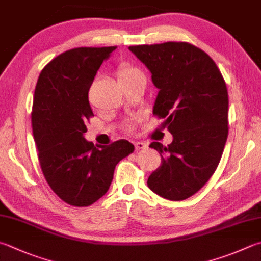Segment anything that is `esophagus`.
<instances>
[{"mask_svg": "<svg viewBox=\"0 0 261 261\" xmlns=\"http://www.w3.org/2000/svg\"><path fill=\"white\" fill-rule=\"evenodd\" d=\"M134 146L136 150H142V149H145L146 143H144V142H141V141H136V142H134Z\"/></svg>", "mask_w": 261, "mask_h": 261, "instance_id": "obj_1", "label": "esophagus"}]
</instances>
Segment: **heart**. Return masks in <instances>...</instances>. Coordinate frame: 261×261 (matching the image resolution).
<instances>
[{"label":"heart","mask_w":261,"mask_h":261,"mask_svg":"<svg viewBox=\"0 0 261 261\" xmlns=\"http://www.w3.org/2000/svg\"><path fill=\"white\" fill-rule=\"evenodd\" d=\"M134 71H136L134 68H132L128 65H121L119 68H118L117 70V80L120 81V80H124L127 76H129L130 73H133Z\"/></svg>","instance_id":"b5f03b06"}]
</instances>
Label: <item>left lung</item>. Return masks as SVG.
<instances>
[{
    "label": "left lung",
    "mask_w": 261,
    "mask_h": 261,
    "mask_svg": "<svg viewBox=\"0 0 261 261\" xmlns=\"http://www.w3.org/2000/svg\"><path fill=\"white\" fill-rule=\"evenodd\" d=\"M152 73L158 88L153 115L173 142H152L161 166L147 178L155 194L181 201L196 193L215 173L228 135V93L207 53L186 42L129 46Z\"/></svg>",
    "instance_id": "1"
}]
</instances>
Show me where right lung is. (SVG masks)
<instances>
[{"label": "right lung", "mask_w": 261, "mask_h": 261, "mask_svg": "<svg viewBox=\"0 0 261 261\" xmlns=\"http://www.w3.org/2000/svg\"><path fill=\"white\" fill-rule=\"evenodd\" d=\"M116 46L76 47L39 73L32 110L34 140L47 184L73 207H87L109 190L118 162L134 151L126 140L95 147L85 140L93 116L88 91Z\"/></svg>", "instance_id": "obj_1"}]
</instances>
